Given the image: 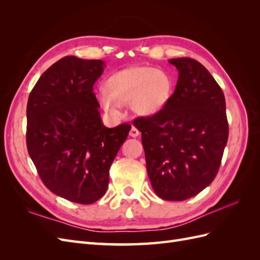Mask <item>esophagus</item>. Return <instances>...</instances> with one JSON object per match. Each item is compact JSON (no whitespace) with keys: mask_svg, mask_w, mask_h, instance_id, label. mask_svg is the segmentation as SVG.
Returning <instances> with one entry per match:
<instances>
[{"mask_svg":"<svg viewBox=\"0 0 260 260\" xmlns=\"http://www.w3.org/2000/svg\"><path fill=\"white\" fill-rule=\"evenodd\" d=\"M129 135H130V137H132V138H137V137L140 135V131L135 127V125H132V128H131L130 132H129Z\"/></svg>","mask_w":260,"mask_h":260,"instance_id":"obj_1","label":"esophagus"}]
</instances>
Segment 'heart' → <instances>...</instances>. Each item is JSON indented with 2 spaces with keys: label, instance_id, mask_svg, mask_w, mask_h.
<instances>
[{
  "label": "heart",
  "instance_id": "1",
  "mask_svg": "<svg viewBox=\"0 0 260 260\" xmlns=\"http://www.w3.org/2000/svg\"><path fill=\"white\" fill-rule=\"evenodd\" d=\"M171 92V77L165 70L135 66L109 77L106 88H99L98 98L102 107L113 117H119L121 104L129 103L135 113L152 116L166 106Z\"/></svg>",
  "mask_w": 260,
  "mask_h": 260
}]
</instances>
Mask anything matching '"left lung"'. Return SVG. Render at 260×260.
Returning a JSON list of instances; mask_svg holds the SVG:
<instances>
[{"label":"left lung","mask_w":260,"mask_h":260,"mask_svg":"<svg viewBox=\"0 0 260 260\" xmlns=\"http://www.w3.org/2000/svg\"><path fill=\"white\" fill-rule=\"evenodd\" d=\"M179 72L160 112L133 120L142 133L146 170L155 193L184 201L214 181L229 136L223 92L198 60L169 59Z\"/></svg>","instance_id":"8db88e82"}]
</instances>
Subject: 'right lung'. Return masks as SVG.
<instances>
[{
  "label": "right lung",
  "mask_w": 260,
  "mask_h": 260,
  "mask_svg": "<svg viewBox=\"0 0 260 260\" xmlns=\"http://www.w3.org/2000/svg\"><path fill=\"white\" fill-rule=\"evenodd\" d=\"M105 62L65 56L48 68L30 92L27 148L49 190L88 205L108 187L109 168L131 125L106 128L93 85Z\"/></svg>",
  "instance_id": "add662e5"
}]
</instances>
